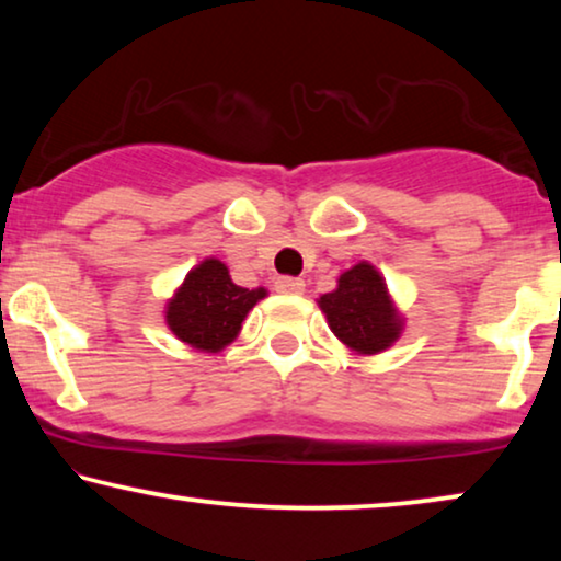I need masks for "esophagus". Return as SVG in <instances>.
Wrapping results in <instances>:
<instances>
[{
	"label": "esophagus",
	"mask_w": 561,
	"mask_h": 561,
	"mask_svg": "<svg viewBox=\"0 0 561 561\" xmlns=\"http://www.w3.org/2000/svg\"><path fill=\"white\" fill-rule=\"evenodd\" d=\"M306 283L301 278H290V275H283V278L275 280V290L278 294H304Z\"/></svg>",
	"instance_id": "34e87169"
}]
</instances>
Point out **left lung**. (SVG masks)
Masks as SVG:
<instances>
[{
	"mask_svg": "<svg viewBox=\"0 0 561 561\" xmlns=\"http://www.w3.org/2000/svg\"><path fill=\"white\" fill-rule=\"evenodd\" d=\"M319 309L327 313L336 340L357 355L386 352L403 332L386 280L370 263L344 271L332 294L319 296Z\"/></svg>",
	"mask_w": 561,
	"mask_h": 561,
	"instance_id": "left-lung-1",
	"label": "left lung"
}]
</instances>
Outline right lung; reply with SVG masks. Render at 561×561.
<instances>
[{"mask_svg":"<svg viewBox=\"0 0 561 561\" xmlns=\"http://www.w3.org/2000/svg\"><path fill=\"white\" fill-rule=\"evenodd\" d=\"M265 296V288L237 286L221 260L206 257L165 304V324L181 342L217 355L234 342L248 311Z\"/></svg>","mask_w":561,"mask_h":561,"instance_id":"add662e5","label":"right lung"}]
</instances>
